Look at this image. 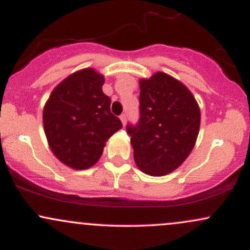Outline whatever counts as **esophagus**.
Segmentation results:
<instances>
[{
    "label": "esophagus",
    "mask_w": 250,
    "mask_h": 250,
    "mask_svg": "<svg viewBox=\"0 0 250 250\" xmlns=\"http://www.w3.org/2000/svg\"><path fill=\"white\" fill-rule=\"evenodd\" d=\"M120 119H121L122 125H125V123H127V115H125V114H122V115L120 116Z\"/></svg>",
    "instance_id": "1"
}]
</instances>
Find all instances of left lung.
Segmentation results:
<instances>
[{
	"instance_id": "1",
	"label": "left lung",
	"mask_w": 250,
	"mask_h": 250,
	"mask_svg": "<svg viewBox=\"0 0 250 250\" xmlns=\"http://www.w3.org/2000/svg\"><path fill=\"white\" fill-rule=\"evenodd\" d=\"M201 113L183 83L167 74L140 81V120L127 125L137 167L163 176L182 165L199 135Z\"/></svg>"
}]
</instances>
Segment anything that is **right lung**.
Returning <instances> with one entry per match:
<instances>
[{
    "instance_id": "1",
    "label": "right lung",
    "mask_w": 250,
    "mask_h": 250,
    "mask_svg": "<svg viewBox=\"0 0 250 250\" xmlns=\"http://www.w3.org/2000/svg\"><path fill=\"white\" fill-rule=\"evenodd\" d=\"M104 77L91 68L71 74L51 91L43 109V127L49 147L62 163L74 169L93 167L105 141L122 128L104 95Z\"/></svg>"
}]
</instances>
